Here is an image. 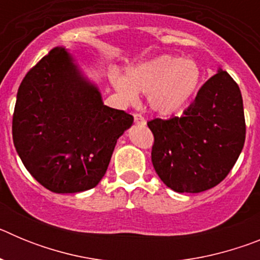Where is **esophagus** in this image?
<instances>
[{
    "label": "esophagus",
    "mask_w": 260,
    "mask_h": 260,
    "mask_svg": "<svg viewBox=\"0 0 260 260\" xmlns=\"http://www.w3.org/2000/svg\"><path fill=\"white\" fill-rule=\"evenodd\" d=\"M134 121L137 125H146V119H144V117L139 113L134 114Z\"/></svg>",
    "instance_id": "34e87169"
}]
</instances>
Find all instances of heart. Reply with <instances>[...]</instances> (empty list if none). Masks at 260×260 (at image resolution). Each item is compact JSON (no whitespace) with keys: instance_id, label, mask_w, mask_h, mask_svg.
<instances>
[{"instance_id":"obj_1","label":"heart","mask_w":260,"mask_h":260,"mask_svg":"<svg viewBox=\"0 0 260 260\" xmlns=\"http://www.w3.org/2000/svg\"><path fill=\"white\" fill-rule=\"evenodd\" d=\"M203 82L201 66L191 59L164 54L128 69L127 78L116 75L113 84L123 98L134 102L138 92L148 95L160 116L180 113L190 104Z\"/></svg>"}]
</instances>
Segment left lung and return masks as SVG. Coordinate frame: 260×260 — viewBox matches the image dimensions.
<instances>
[{"mask_svg": "<svg viewBox=\"0 0 260 260\" xmlns=\"http://www.w3.org/2000/svg\"><path fill=\"white\" fill-rule=\"evenodd\" d=\"M147 125L155 138L153 168L168 187L177 192L212 189L228 176L245 144L240 87L219 69L183 116L155 118Z\"/></svg>", "mask_w": 260, "mask_h": 260, "instance_id": "8db88e82", "label": "left lung"}]
</instances>
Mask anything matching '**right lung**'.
I'll return each mask as SVG.
<instances>
[{
  "label": "right lung",
  "mask_w": 260,
  "mask_h": 260,
  "mask_svg": "<svg viewBox=\"0 0 260 260\" xmlns=\"http://www.w3.org/2000/svg\"><path fill=\"white\" fill-rule=\"evenodd\" d=\"M134 117L104 105L98 86L63 47L53 48L23 78L13 141L23 165L58 194L92 189Z\"/></svg>",
  "instance_id": "right-lung-1"
}]
</instances>
